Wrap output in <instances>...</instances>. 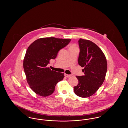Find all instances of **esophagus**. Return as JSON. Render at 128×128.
<instances>
[{
  "mask_svg": "<svg viewBox=\"0 0 128 128\" xmlns=\"http://www.w3.org/2000/svg\"><path fill=\"white\" fill-rule=\"evenodd\" d=\"M65 76L66 77H70V76H72V75H70V74H65Z\"/></svg>",
  "mask_w": 128,
  "mask_h": 128,
  "instance_id": "esophagus-1",
  "label": "esophagus"
}]
</instances>
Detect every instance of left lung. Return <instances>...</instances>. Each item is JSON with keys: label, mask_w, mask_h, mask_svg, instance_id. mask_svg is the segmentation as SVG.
Masks as SVG:
<instances>
[{"label": "left lung", "mask_w": 128, "mask_h": 128, "mask_svg": "<svg viewBox=\"0 0 128 128\" xmlns=\"http://www.w3.org/2000/svg\"><path fill=\"white\" fill-rule=\"evenodd\" d=\"M78 64L84 67V75L76 76L78 85L74 87L75 94L81 98L94 94L103 84L107 72V61L103 52L90 40L80 39Z\"/></svg>", "instance_id": "obj_1"}]
</instances>
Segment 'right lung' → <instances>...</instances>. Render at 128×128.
Listing matches in <instances>:
<instances>
[{
	"label": "right lung",
	"instance_id": "1",
	"mask_svg": "<svg viewBox=\"0 0 128 128\" xmlns=\"http://www.w3.org/2000/svg\"><path fill=\"white\" fill-rule=\"evenodd\" d=\"M70 41V39L42 38L31 44L27 49L24 68L28 84L37 94L44 97L51 95L57 83L63 79L64 73L51 70L46 66Z\"/></svg>",
	"mask_w": 128,
	"mask_h": 128
}]
</instances>
